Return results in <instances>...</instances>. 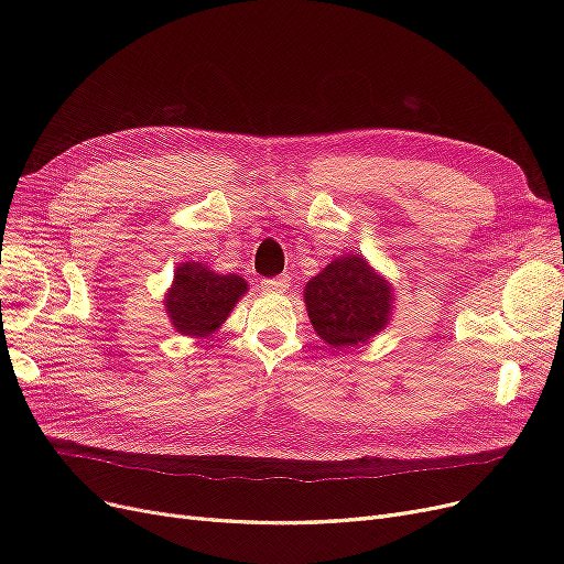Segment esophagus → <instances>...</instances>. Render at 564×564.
I'll return each mask as SVG.
<instances>
[{
  "instance_id": "obj_1",
  "label": "esophagus",
  "mask_w": 564,
  "mask_h": 564,
  "mask_svg": "<svg viewBox=\"0 0 564 564\" xmlns=\"http://www.w3.org/2000/svg\"><path fill=\"white\" fill-rule=\"evenodd\" d=\"M288 285H290V276H285V274L276 276V279H267L260 283L262 292H283V290H288Z\"/></svg>"
}]
</instances>
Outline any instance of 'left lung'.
Here are the masks:
<instances>
[{"label":"left lung","mask_w":564,"mask_h":564,"mask_svg":"<svg viewBox=\"0 0 564 564\" xmlns=\"http://www.w3.org/2000/svg\"><path fill=\"white\" fill-rule=\"evenodd\" d=\"M315 334L336 349L372 340L393 319L395 290L361 253L334 258L304 285Z\"/></svg>","instance_id":"1"}]
</instances>
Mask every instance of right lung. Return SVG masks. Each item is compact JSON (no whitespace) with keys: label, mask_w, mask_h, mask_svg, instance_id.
Returning <instances> with one entry per match:
<instances>
[{"label":"right lung","mask_w":564,"mask_h":564,"mask_svg":"<svg viewBox=\"0 0 564 564\" xmlns=\"http://www.w3.org/2000/svg\"><path fill=\"white\" fill-rule=\"evenodd\" d=\"M247 292L249 283L242 276L217 274L203 262L187 260L175 267L164 294V311L181 336L207 338L219 332Z\"/></svg>","instance_id":"add662e5"}]
</instances>
